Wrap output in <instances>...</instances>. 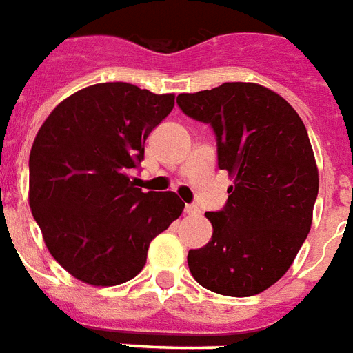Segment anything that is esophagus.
Masks as SVG:
<instances>
[{
    "label": "esophagus",
    "instance_id": "34e87169",
    "mask_svg": "<svg viewBox=\"0 0 353 353\" xmlns=\"http://www.w3.org/2000/svg\"><path fill=\"white\" fill-rule=\"evenodd\" d=\"M185 212H187V214H200V207L190 203V205H185Z\"/></svg>",
    "mask_w": 353,
    "mask_h": 353
}]
</instances>
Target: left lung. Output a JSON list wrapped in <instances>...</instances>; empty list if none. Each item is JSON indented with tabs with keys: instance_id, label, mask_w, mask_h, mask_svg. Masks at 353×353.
<instances>
[{
	"instance_id": "left-lung-1",
	"label": "left lung",
	"mask_w": 353,
	"mask_h": 353,
	"mask_svg": "<svg viewBox=\"0 0 353 353\" xmlns=\"http://www.w3.org/2000/svg\"><path fill=\"white\" fill-rule=\"evenodd\" d=\"M177 105L211 125L219 168L233 176L224 209L205 212L211 241L188 252L190 274L219 294H259L289 270L311 230L319 170L307 129L279 94L255 83L179 94Z\"/></svg>"
}]
</instances>
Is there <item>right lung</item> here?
Instances as JSON below:
<instances>
[{"mask_svg": "<svg viewBox=\"0 0 353 353\" xmlns=\"http://www.w3.org/2000/svg\"><path fill=\"white\" fill-rule=\"evenodd\" d=\"M174 94L99 83L46 118L29 155V205L53 259L74 278L112 287L146 265L150 242L183 212L176 192H142L128 172Z\"/></svg>", "mask_w": 353, "mask_h": 353, "instance_id": "right-lung-1", "label": "right lung"}]
</instances>
